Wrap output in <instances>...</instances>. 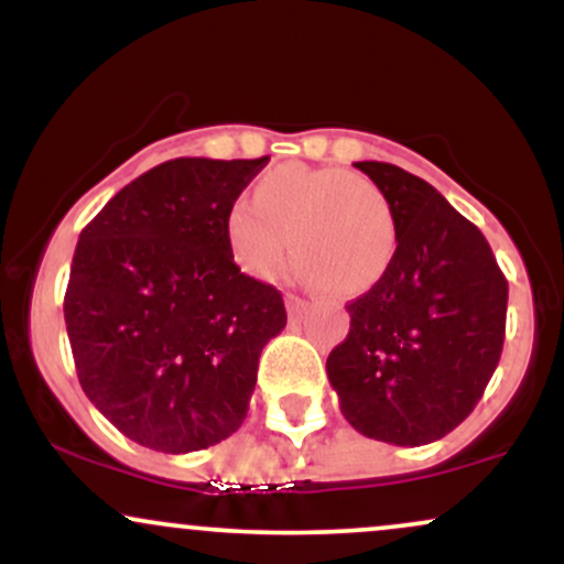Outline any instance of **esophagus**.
I'll return each instance as SVG.
<instances>
[{
	"instance_id": "1",
	"label": "esophagus",
	"mask_w": 564,
	"mask_h": 564,
	"mask_svg": "<svg viewBox=\"0 0 564 564\" xmlns=\"http://www.w3.org/2000/svg\"><path fill=\"white\" fill-rule=\"evenodd\" d=\"M307 307H310V302L304 300V296H296V294L286 296V313H289L291 321H300L302 315L307 313Z\"/></svg>"
}]
</instances>
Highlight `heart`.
<instances>
[{
    "label": "heart",
    "mask_w": 564,
    "mask_h": 564,
    "mask_svg": "<svg viewBox=\"0 0 564 564\" xmlns=\"http://www.w3.org/2000/svg\"><path fill=\"white\" fill-rule=\"evenodd\" d=\"M230 254L251 278L270 281L294 249L296 273L339 296H360L390 273L398 223L384 191L345 170L286 164L254 187V204L236 200L225 219Z\"/></svg>",
    "instance_id": "obj_1"
}]
</instances>
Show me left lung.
I'll return each mask as SVG.
<instances>
[{
  "mask_svg": "<svg viewBox=\"0 0 564 564\" xmlns=\"http://www.w3.org/2000/svg\"><path fill=\"white\" fill-rule=\"evenodd\" d=\"M355 166L390 198L398 251L384 281L347 304L326 373L360 435L413 448L475 411L501 358L509 286L482 232L430 183L384 161Z\"/></svg>",
  "mask_w": 564,
  "mask_h": 564,
  "instance_id": "8db88e82",
  "label": "left lung"
}]
</instances>
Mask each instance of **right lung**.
Returning a JSON list of instances; mask_svg holds the SVG:
<instances>
[{
	"label": "right lung",
	"instance_id": "1",
	"mask_svg": "<svg viewBox=\"0 0 564 564\" xmlns=\"http://www.w3.org/2000/svg\"><path fill=\"white\" fill-rule=\"evenodd\" d=\"M262 159H174L140 174L76 243L63 302L84 394L161 453L243 424L262 347L286 326L281 291L232 262L225 219Z\"/></svg>",
	"mask_w": 564,
	"mask_h": 564
}]
</instances>
